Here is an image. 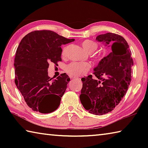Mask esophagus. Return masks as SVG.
<instances>
[{
    "label": "esophagus",
    "instance_id": "obj_1",
    "mask_svg": "<svg viewBox=\"0 0 148 148\" xmlns=\"http://www.w3.org/2000/svg\"><path fill=\"white\" fill-rule=\"evenodd\" d=\"M75 79H81V78H79V77H75Z\"/></svg>",
    "mask_w": 148,
    "mask_h": 148
}]
</instances>
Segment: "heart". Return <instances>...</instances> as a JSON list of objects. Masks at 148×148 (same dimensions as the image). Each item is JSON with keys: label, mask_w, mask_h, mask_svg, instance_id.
Segmentation results:
<instances>
[{"label": "heart", "mask_w": 148, "mask_h": 148, "mask_svg": "<svg viewBox=\"0 0 148 148\" xmlns=\"http://www.w3.org/2000/svg\"><path fill=\"white\" fill-rule=\"evenodd\" d=\"M82 46L83 47L85 51L89 53H91L97 49L98 45L96 42L90 40H86L82 42ZM66 51V49L62 50V55L64 56ZM90 65L87 62H74L69 64L66 66V71L69 75L72 76H82L89 71Z\"/></svg>", "instance_id": "heart-1"}]
</instances>
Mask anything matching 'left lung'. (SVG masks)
I'll return each mask as SVG.
<instances>
[{"label":"left lung","mask_w":148,"mask_h":148,"mask_svg":"<svg viewBox=\"0 0 148 148\" xmlns=\"http://www.w3.org/2000/svg\"><path fill=\"white\" fill-rule=\"evenodd\" d=\"M96 40L111 51L94 68L96 77L89 75L82 79L79 99L87 111L99 116L112 111L127 92L133 61L128 43L120 35L108 32L97 36Z\"/></svg>","instance_id":"obj_1"}]
</instances>
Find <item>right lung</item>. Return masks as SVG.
Returning a JSON list of instances; mask_svg holds the SVG:
<instances>
[{"label":"right lung","instance_id":"obj_1","mask_svg":"<svg viewBox=\"0 0 148 148\" xmlns=\"http://www.w3.org/2000/svg\"><path fill=\"white\" fill-rule=\"evenodd\" d=\"M51 31H35L20 42L14 61L15 84L28 106L42 114L59 106L70 78L65 73L56 79L48 76L50 62L61 61V45L74 42Z\"/></svg>","mask_w":148,"mask_h":148}]
</instances>
